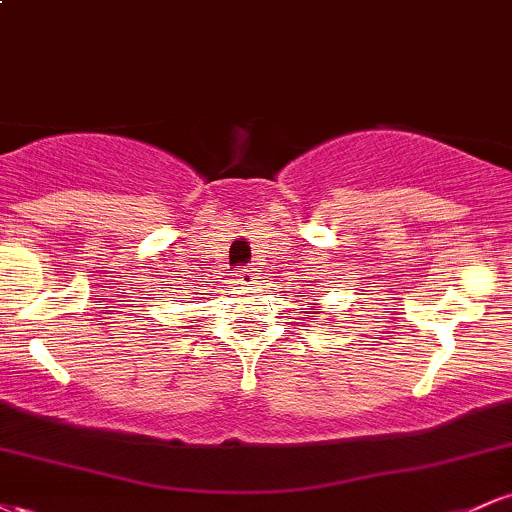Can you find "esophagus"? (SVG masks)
Returning <instances> with one entry per match:
<instances>
[{
	"instance_id": "34e87169",
	"label": "esophagus",
	"mask_w": 512,
	"mask_h": 512,
	"mask_svg": "<svg viewBox=\"0 0 512 512\" xmlns=\"http://www.w3.org/2000/svg\"><path fill=\"white\" fill-rule=\"evenodd\" d=\"M252 279H255V274L250 267L233 269V284H252Z\"/></svg>"
}]
</instances>
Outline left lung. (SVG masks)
Segmentation results:
<instances>
[{
  "label": "left lung",
  "mask_w": 512,
  "mask_h": 512,
  "mask_svg": "<svg viewBox=\"0 0 512 512\" xmlns=\"http://www.w3.org/2000/svg\"><path fill=\"white\" fill-rule=\"evenodd\" d=\"M315 315H317V313H315V310H313V313H310V317H315Z\"/></svg>",
  "instance_id": "1"
}]
</instances>
